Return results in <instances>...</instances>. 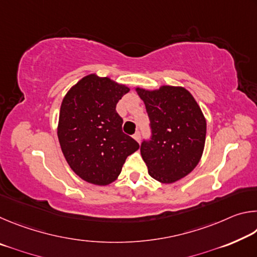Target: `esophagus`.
<instances>
[{
  "mask_svg": "<svg viewBox=\"0 0 257 257\" xmlns=\"http://www.w3.org/2000/svg\"><path fill=\"white\" fill-rule=\"evenodd\" d=\"M141 137H142V136H141V133H139V132H137L136 134L134 135V138L136 139V141H137L138 143H141Z\"/></svg>",
  "mask_w": 257,
  "mask_h": 257,
  "instance_id": "34e87169",
  "label": "esophagus"
}]
</instances>
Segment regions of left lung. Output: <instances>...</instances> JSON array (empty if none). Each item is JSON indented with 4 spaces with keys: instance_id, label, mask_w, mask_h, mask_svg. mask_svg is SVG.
I'll return each mask as SVG.
<instances>
[{
    "instance_id": "1",
    "label": "left lung",
    "mask_w": 257,
    "mask_h": 257,
    "mask_svg": "<svg viewBox=\"0 0 257 257\" xmlns=\"http://www.w3.org/2000/svg\"><path fill=\"white\" fill-rule=\"evenodd\" d=\"M135 89L145 104L152 128V139L141 146L142 158L153 179L173 184L189 175L201 161L206 138L205 116L185 87Z\"/></svg>"
}]
</instances>
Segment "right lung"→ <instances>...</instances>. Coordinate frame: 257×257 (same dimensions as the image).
<instances>
[{"label":"right lung","instance_id":"obj_1","mask_svg":"<svg viewBox=\"0 0 257 257\" xmlns=\"http://www.w3.org/2000/svg\"><path fill=\"white\" fill-rule=\"evenodd\" d=\"M130 90L108 77L90 73L73 85L60 107L58 138L71 170L82 180L107 186L118 179L125 159L139 149L122 133L116 113L119 99Z\"/></svg>","mask_w":257,"mask_h":257}]
</instances>
